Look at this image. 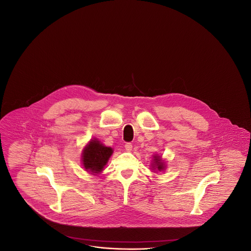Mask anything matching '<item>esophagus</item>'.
<instances>
[{"mask_svg":"<svg viewBox=\"0 0 251 251\" xmlns=\"http://www.w3.org/2000/svg\"><path fill=\"white\" fill-rule=\"evenodd\" d=\"M125 150L127 151H131L132 150V144L131 143H126L125 144Z\"/></svg>","mask_w":251,"mask_h":251,"instance_id":"34e87169","label":"esophagus"}]
</instances>
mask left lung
<instances>
[{"instance_id":"1","label":"left lung","mask_w":251,"mask_h":251,"mask_svg":"<svg viewBox=\"0 0 251 251\" xmlns=\"http://www.w3.org/2000/svg\"><path fill=\"white\" fill-rule=\"evenodd\" d=\"M153 163L151 164V167L153 168V170H158V171H162L165 170V163L162 161V158L160 156H153Z\"/></svg>"}]
</instances>
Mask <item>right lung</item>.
Masks as SVG:
<instances>
[{"instance_id":"1","label":"right lung","mask_w":251,"mask_h":251,"mask_svg":"<svg viewBox=\"0 0 251 251\" xmlns=\"http://www.w3.org/2000/svg\"><path fill=\"white\" fill-rule=\"evenodd\" d=\"M112 153V148L103 146L98 139H92L83 151V166L90 174H100L106 166Z\"/></svg>"}]
</instances>
